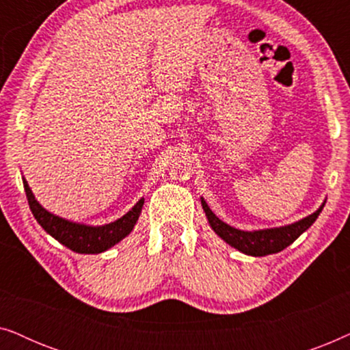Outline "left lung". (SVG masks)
<instances>
[{
  "mask_svg": "<svg viewBox=\"0 0 350 350\" xmlns=\"http://www.w3.org/2000/svg\"><path fill=\"white\" fill-rule=\"evenodd\" d=\"M200 204H202L205 217H207L213 231L217 232L224 242L229 243V245L250 256L272 255V253H279L284 250V248L291 245L306 229L312 226V223L317 219L325 205H320V207L315 210L312 215H309V217L299 219V221L296 223L286 224V226L258 229V231H242V229H236L229 226L228 223L221 221V219L210 210L204 198H200Z\"/></svg>",
  "mask_w": 350,
  "mask_h": 350,
  "instance_id": "left-lung-1",
  "label": "left lung"
}]
</instances>
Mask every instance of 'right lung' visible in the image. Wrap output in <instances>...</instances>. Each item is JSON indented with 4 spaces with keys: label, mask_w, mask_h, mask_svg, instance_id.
Returning a JSON list of instances; mask_svg holds the SVG:
<instances>
[{
    "label": "right lung",
    "mask_w": 350,
    "mask_h": 350,
    "mask_svg": "<svg viewBox=\"0 0 350 350\" xmlns=\"http://www.w3.org/2000/svg\"><path fill=\"white\" fill-rule=\"evenodd\" d=\"M23 188H25L28 205H30L33 217L41 224V228L47 234H51L55 241H59L62 245L68 247L70 250L76 253H84V255H95V253L107 252L108 248H111L118 242H121L124 237H127L137 224V219L142 213V207L145 204V199L142 198L124 217L116 219V221L103 224V226H89V224L75 223L70 221V219L57 217L49 210H46L36 200L25 178H23Z\"/></svg>",
    "instance_id": "add662e5"
}]
</instances>
